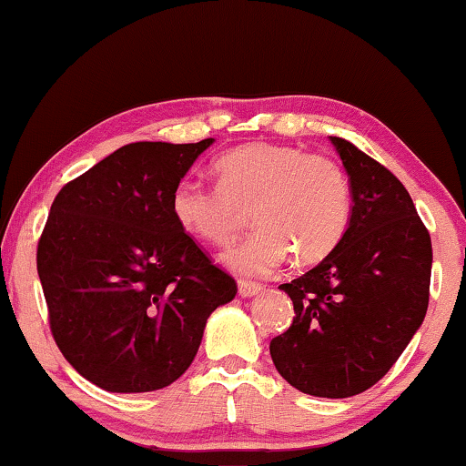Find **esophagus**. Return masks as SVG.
Here are the masks:
<instances>
[{
    "label": "esophagus",
    "mask_w": 466,
    "mask_h": 466,
    "mask_svg": "<svg viewBox=\"0 0 466 466\" xmlns=\"http://www.w3.org/2000/svg\"><path fill=\"white\" fill-rule=\"evenodd\" d=\"M238 290H239V295H241V297L248 299V297L258 295V292H263V286H260V284H254V282H239Z\"/></svg>",
    "instance_id": "esophagus-1"
}]
</instances>
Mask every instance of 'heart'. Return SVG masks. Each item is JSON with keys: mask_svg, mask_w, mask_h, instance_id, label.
Returning <instances> with one entry per match:
<instances>
[{"mask_svg": "<svg viewBox=\"0 0 466 466\" xmlns=\"http://www.w3.org/2000/svg\"><path fill=\"white\" fill-rule=\"evenodd\" d=\"M218 187L180 180L171 190V214L193 238L227 246L250 209L254 231L225 254L246 278L276 271L290 252L297 263H318L337 246L352 218V188L341 165L297 146L254 142L214 161Z\"/></svg>", "mask_w": 466, "mask_h": 466, "instance_id": "obj_1", "label": "heart"}]
</instances>
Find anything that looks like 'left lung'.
<instances>
[{
    "mask_svg": "<svg viewBox=\"0 0 466 466\" xmlns=\"http://www.w3.org/2000/svg\"><path fill=\"white\" fill-rule=\"evenodd\" d=\"M352 188L341 244L282 284L295 305L269 352L279 375L311 397L346 399L384 378L429 308L432 246L397 176L343 137H330Z\"/></svg>",
    "mask_w": 466,
    "mask_h": 466,
    "instance_id": "left-lung-1",
    "label": "left lung"
}]
</instances>
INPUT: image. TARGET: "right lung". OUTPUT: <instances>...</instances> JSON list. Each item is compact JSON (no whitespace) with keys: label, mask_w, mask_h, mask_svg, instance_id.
Segmentation results:
<instances>
[{"label":"right lung","mask_w":466,"mask_h":466,"mask_svg":"<svg viewBox=\"0 0 466 466\" xmlns=\"http://www.w3.org/2000/svg\"><path fill=\"white\" fill-rule=\"evenodd\" d=\"M214 139L136 142L56 193L37 241L50 333L82 378L150 392L180 378L238 284L171 214V190Z\"/></svg>","instance_id":"1"}]
</instances>
